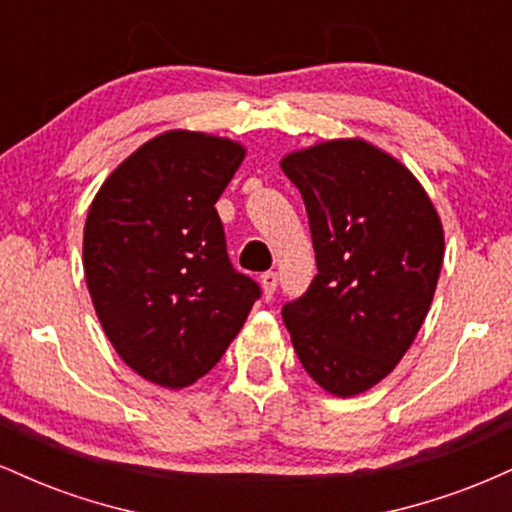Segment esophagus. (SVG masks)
<instances>
[{
  "label": "esophagus",
  "mask_w": 512,
  "mask_h": 512,
  "mask_svg": "<svg viewBox=\"0 0 512 512\" xmlns=\"http://www.w3.org/2000/svg\"><path fill=\"white\" fill-rule=\"evenodd\" d=\"M260 281H262L264 296L272 298L274 291H276V284H279V274H276V272H264V274L260 276Z\"/></svg>",
  "instance_id": "esophagus-1"
}]
</instances>
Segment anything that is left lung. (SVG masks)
Instances as JSON below:
<instances>
[{
    "label": "left lung",
    "instance_id": "left-lung-1",
    "mask_svg": "<svg viewBox=\"0 0 512 512\" xmlns=\"http://www.w3.org/2000/svg\"><path fill=\"white\" fill-rule=\"evenodd\" d=\"M317 276L281 315L305 373L334 397L378 385L414 344L443 267V223L407 166L366 139L291 151Z\"/></svg>",
    "mask_w": 512,
    "mask_h": 512
}]
</instances>
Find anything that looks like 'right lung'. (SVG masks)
<instances>
[{"instance_id":"1","label":"right lung","mask_w":512,"mask_h":512,"mask_svg":"<svg viewBox=\"0 0 512 512\" xmlns=\"http://www.w3.org/2000/svg\"><path fill=\"white\" fill-rule=\"evenodd\" d=\"M243 158L233 139L170 129L129 154L88 207L93 308L122 361L149 383H197L260 298L228 262L214 207Z\"/></svg>"}]
</instances>
